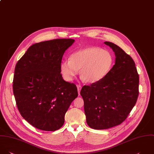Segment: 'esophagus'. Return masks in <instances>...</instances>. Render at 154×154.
<instances>
[{
  "instance_id": "esophagus-1",
  "label": "esophagus",
  "mask_w": 154,
  "mask_h": 154,
  "mask_svg": "<svg viewBox=\"0 0 154 154\" xmlns=\"http://www.w3.org/2000/svg\"><path fill=\"white\" fill-rule=\"evenodd\" d=\"M77 90H78L79 94H80V91H81V89H82V86H81L80 85H77Z\"/></svg>"
}]
</instances>
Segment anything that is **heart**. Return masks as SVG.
<instances>
[{
  "label": "heart",
  "instance_id": "obj_1",
  "mask_svg": "<svg viewBox=\"0 0 154 154\" xmlns=\"http://www.w3.org/2000/svg\"><path fill=\"white\" fill-rule=\"evenodd\" d=\"M113 63V56L108 51L99 47H90L73 52L69 60L62 62L60 67L66 81L72 80L80 68L82 78L89 83H94L108 75Z\"/></svg>",
  "mask_w": 154,
  "mask_h": 154
}]
</instances>
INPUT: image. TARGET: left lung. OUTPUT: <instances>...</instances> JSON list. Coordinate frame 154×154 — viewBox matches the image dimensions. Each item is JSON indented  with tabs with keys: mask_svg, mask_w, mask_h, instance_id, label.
I'll use <instances>...</instances> for the list:
<instances>
[{
	"mask_svg": "<svg viewBox=\"0 0 154 154\" xmlns=\"http://www.w3.org/2000/svg\"><path fill=\"white\" fill-rule=\"evenodd\" d=\"M104 43L114 51L115 64L104 79L84 86L80 92L86 122L95 130L107 129L123 123L139 95V77L133 59L116 44Z\"/></svg>",
	"mask_w": 154,
	"mask_h": 154,
	"instance_id": "8db88e82",
	"label": "left lung"
}]
</instances>
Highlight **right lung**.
Segmentation results:
<instances>
[{"instance_id":"obj_1","label":"right lung","mask_w":154,"mask_h":154,"mask_svg":"<svg viewBox=\"0 0 154 154\" xmlns=\"http://www.w3.org/2000/svg\"><path fill=\"white\" fill-rule=\"evenodd\" d=\"M74 39L35 43L15 68L13 92L21 116L34 127L54 131L60 128L71 102L78 96L76 86L61 74L65 51Z\"/></svg>"}]
</instances>
